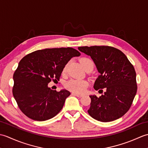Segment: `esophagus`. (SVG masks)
<instances>
[{"instance_id":"esophagus-1","label":"esophagus","mask_w":148,"mask_h":148,"mask_svg":"<svg viewBox=\"0 0 148 148\" xmlns=\"http://www.w3.org/2000/svg\"><path fill=\"white\" fill-rule=\"evenodd\" d=\"M72 95H75V96H76V97H83L82 94H78V93H72Z\"/></svg>"}]
</instances>
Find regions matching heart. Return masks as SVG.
<instances>
[{"instance_id": "obj_1", "label": "heart", "mask_w": 148, "mask_h": 148, "mask_svg": "<svg viewBox=\"0 0 148 148\" xmlns=\"http://www.w3.org/2000/svg\"><path fill=\"white\" fill-rule=\"evenodd\" d=\"M80 63L82 65L84 70L89 66L92 65L93 67V63L88 58H82L80 59ZM65 67L64 69V72L66 71ZM88 86V83L85 80H79L72 79L66 83V87L69 90L76 93H83L85 92L86 88Z\"/></svg>"}]
</instances>
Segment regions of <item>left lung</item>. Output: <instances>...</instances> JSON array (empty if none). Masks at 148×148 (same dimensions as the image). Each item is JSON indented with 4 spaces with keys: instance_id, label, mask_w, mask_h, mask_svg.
Wrapping results in <instances>:
<instances>
[{
    "instance_id": "obj_1",
    "label": "left lung",
    "mask_w": 148,
    "mask_h": 148,
    "mask_svg": "<svg viewBox=\"0 0 148 148\" xmlns=\"http://www.w3.org/2000/svg\"><path fill=\"white\" fill-rule=\"evenodd\" d=\"M78 49L92 58L100 74L94 83V89L99 92L104 90L99 97L90 95L88 114L102 122L121 118L129 110L137 93L134 66L123 53L113 47L82 46Z\"/></svg>"
}]
</instances>
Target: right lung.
<instances>
[{
  "mask_svg": "<svg viewBox=\"0 0 148 148\" xmlns=\"http://www.w3.org/2000/svg\"><path fill=\"white\" fill-rule=\"evenodd\" d=\"M80 55L72 48H49L34 51L21 60L13 75L12 94L24 114L45 121L61 111L71 93L65 89L52 90L48 83L51 79L59 81L65 65Z\"/></svg>",
  "mask_w": 148,
  "mask_h": 148,
  "instance_id": "right-lung-1",
  "label": "right lung"
}]
</instances>
